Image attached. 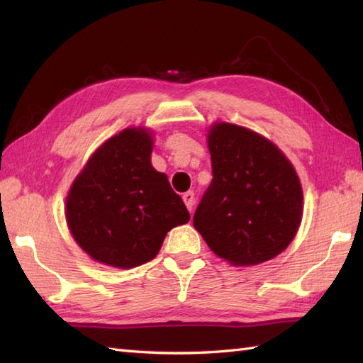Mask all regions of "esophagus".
Masks as SVG:
<instances>
[{
	"mask_svg": "<svg viewBox=\"0 0 363 363\" xmlns=\"http://www.w3.org/2000/svg\"><path fill=\"white\" fill-rule=\"evenodd\" d=\"M182 199H184V203H186L187 209L190 212L194 211V206H195V194H194V191H187V194H184Z\"/></svg>",
	"mask_w": 363,
	"mask_h": 363,
	"instance_id": "1",
	"label": "esophagus"
}]
</instances>
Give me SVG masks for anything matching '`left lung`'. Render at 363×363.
I'll list each match as a JSON object with an SVG mask.
<instances>
[{
  "label": "left lung",
  "instance_id": "1",
  "mask_svg": "<svg viewBox=\"0 0 363 363\" xmlns=\"http://www.w3.org/2000/svg\"><path fill=\"white\" fill-rule=\"evenodd\" d=\"M212 182L194 226L217 256L233 265L276 257L303 217V189L295 168L267 138L217 123L209 134Z\"/></svg>",
  "mask_w": 363,
  "mask_h": 363
}]
</instances>
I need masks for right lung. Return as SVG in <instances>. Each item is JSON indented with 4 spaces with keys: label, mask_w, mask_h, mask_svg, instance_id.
I'll list each match as a JSON object with an SVG mask.
<instances>
[{
    "label": "right lung",
    "mask_w": 363,
    "mask_h": 363,
    "mask_svg": "<svg viewBox=\"0 0 363 363\" xmlns=\"http://www.w3.org/2000/svg\"><path fill=\"white\" fill-rule=\"evenodd\" d=\"M148 130L129 128L104 142L76 177L67 223L90 257L133 268L156 257L169 229L190 213L168 177L151 165Z\"/></svg>",
    "instance_id": "1"
}]
</instances>
